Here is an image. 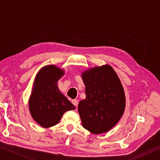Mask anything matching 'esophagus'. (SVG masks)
<instances>
[{"label": "esophagus", "instance_id": "obj_1", "mask_svg": "<svg viewBox=\"0 0 160 160\" xmlns=\"http://www.w3.org/2000/svg\"><path fill=\"white\" fill-rule=\"evenodd\" d=\"M72 103H73V104H74V105L75 106V107H78V101L77 100V99H74V100H72Z\"/></svg>", "mask_w": 160, "mask_h": 160}]
</instances>
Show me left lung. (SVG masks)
Instances as JSON below:
<instances>
[{
    "label": "left lung",
    "instance_id": "left-lung-1",
    "mask_svg": "<svg viewBox=\"0 0 160 160\" xmlns=\"http://www.w3.org/2000/svg\"><path fill=\"white\" fill-rule=\"evenodd\" d=\"M81 77L86 87V98L78 104L82 126L95 135L107 132L119 122L126 108L120 78L109 65L86 70Z\"/></svg>",
    "mask_w": 160,
    "mask_h": 160
}]
</instances>
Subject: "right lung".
Instances as JSON below:
<instances>
[{
  "label": "right lung",
  "mask_w": 160,
  "mask_h": 160,
  "mask_svg": "<svg viewBox=\"0 0 160 160\" xmlns=\"http://www.w3.org/2000/svg\"><path fill=\"white\" fill-rule=\"evenodd\" d=\"M64 74L63 69L48 65L38 71L34 79L28 101L29 111L43 128L55 126L66 111L76 108L58 87V81Z\"/></svg>",
  "instance_id": "1"
}]
</instances>
